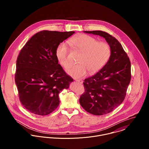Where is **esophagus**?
<instances>
[{
  "label": "esophagus",
  "instance_id": "esophagus-1",
  "mask_svg": "<svg viewBox=\"0 0 149 149\" xmlns=\"http://www.w3.org/2000/svg\"><path fill=\"white\" fill-rule=\"evenodd\" d=\"M75 80H76V81H77V82H79V83H81V84H82V83H83V81H82V80H79V79H76Z\"/></svg>",
  "mask_w": 149,
  "mask_h": 149
}]
</instances>
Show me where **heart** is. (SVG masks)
Instances as JSON below:
<instances>
[{
    "mask_svg": "<svg viewBox=\"0 0 149 149\" xmlns=\"http://www.w3.org/2000/svg\"><path fill=\"white\" fill-rule=\"evenodd\" d=\"M73 49L81 54L77 58L78 64L72 65L66 72L74 78L85 76L88 72L93 74L101 70L108 61L111 50L109 45L87 34H79L69 40ZM70 50L65 43L58 44L56 50L58 62L64 68L70 64Z\"/></svg>",
    "mask_w": 149,
    "mask_h": 149,
    "instance_id": "heart-1",
    "label": "heart"
}]
</instances>
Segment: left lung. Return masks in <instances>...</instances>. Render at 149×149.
Here are the masks:
<instances>
[{
    "label": "left lung",
    "instance_id": "8db88e82",
    "mask_svg": "<svg viewBox=\"0 0 149 149\" xmlns=\"http://www.w3.org/2000/svg\"><path fill=\"white\" fill-rule=\"evenodd\" d=\"M84 32L103 37L111 47V56L104 66L84 80L85 92L79 99L86 112L103 115L113 111L125 100L131 78V63L120 43L108 33L100 30Z\"/></svg>",
    "mask_w": 149,
    "mask_h": 149
}]
</instances>
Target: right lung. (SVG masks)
Returning a JSON list of instances; mask_svg holds the SVG:
<instances>
[{
  "label": "right lung",
  "instance_id": "right-lung-1",
  "mask_svg": "<svg viewBox=\"0 0 149 149\" xmlns=\"http://www.w3.org/2000/svg\"><path fill=\"white\" fill-rule=\"evenodd\" d=\"M74 31L42 30L22 48L17 60L15 81L20 102L30 112L46 115L60 104L59 93L73 80L58 64L56 50Z\"/></svg>",
  "mask_w": 149,
  "mask_h": 149
}]
</instances>
